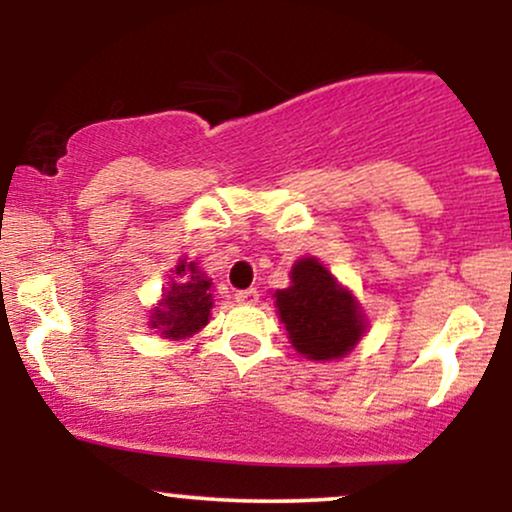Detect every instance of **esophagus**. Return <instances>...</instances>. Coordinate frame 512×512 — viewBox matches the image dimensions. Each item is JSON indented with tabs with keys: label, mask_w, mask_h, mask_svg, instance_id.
I'll return each instance as SVG.
<instances>
[{
	"label": "esophagus",
	"mask_w": 512,
	"mask_h": 512,
	"mask_svg": "<svg viewBox=\"0 0 512 512\" xmlns=\"http://www.w3.org/2000/svg\"><path fill=\"white\" fill-rule=\"evenodd\" d=\"M236 301L243 303V305H255L257 301H260V291H257V289L236 291Z\"/></svg>",
	"instance_id": "1"
}]
</instances>
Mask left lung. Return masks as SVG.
Wrapping results in <instances>:
<instances>
[{
	"label": "left lung",
	"instance_id": "left-lung-1",
	"mask_svg": "<svg viewBox=\"0 0 512 512\" xmlns=\"http://www.w3.org/2000/svg\"><path fill=\"white\" fill-rule=\"evenodd\" d=\"M276 308L291 344L313 361L344 356L361 339L366 322L349 291L313 257L291 269V286L276 291Z\"/></svg>",
	"mask_w": 512,
	"mask_h": 512
}]
</instances>
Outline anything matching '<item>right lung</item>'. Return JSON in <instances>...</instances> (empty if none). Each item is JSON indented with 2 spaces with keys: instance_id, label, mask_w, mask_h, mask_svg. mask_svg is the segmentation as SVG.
Here are the masks:
<instances>
[{
  "instance_id": "right-lung-1",
  "label": "right lung",
  "mask_w": 512,
  "mask_h": 512,
  "mask_svg": "<svg viewBox=\"0 0 512 512\" xmlns=\"http://www.w3.org/2000/svg\"><path fill=\"white\" fill-rule=\"evenodd\" d=\"M175 279L163 293V301L151 315V327L170 339L190 337L209 322L211 281L197 269V262L180 260Z\"/></svg>"
}]
</instances>
